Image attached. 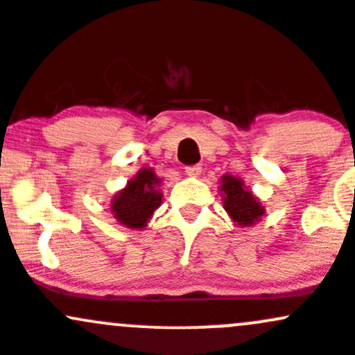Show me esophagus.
Segmentation results:
<instances>
[{
  "label": "esophagus",
  "mask_w": 355,
  "mask_h": 355,
  "mask_svg": "<svg viewBox=\"0 0 355 355\" xmlns=\"http://www.w3.org/2000/svg\"><path fill=\"white\" fill-rule=\"evenodd\" d=\"M200 171H202V166H200V165H190V166H185V173L190 175V177H199Z\"/></svg>",
  "instance_id": "obj_1"
}]
</instances>
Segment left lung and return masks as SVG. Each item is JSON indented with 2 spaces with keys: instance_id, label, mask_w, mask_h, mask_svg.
<instances>
[{
  "instance_id": "1",
  "label": "left lung",
  "mask_w": 355,
  "mask_h": 355,
  "mask_svg": "<svg viewBox=\"0 0 355 355\" xmlns=\"http://www.w3.org/2000/svg\"><path fill=\"white\" fill-rule=\"evenodd\" d=\"M221 184V192L225 193V209L230 212L231 219L240 226L255 225V221H259L263 214V206H260L243 182L231 175H225Z\"/></svg>"
}]
</instances>
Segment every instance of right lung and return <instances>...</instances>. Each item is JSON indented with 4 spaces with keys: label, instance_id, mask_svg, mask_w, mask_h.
Instances as JSON below:
<instances>
[{
    "label": "right lung",
    "instance_id": "right-lung-1",
    "mask_svg": "<svg viewBox=\"0 0 355 355\" xmlns=\"http://www.w3.org/2000/svg\"><path fill=\"white\" fill-rule=\"evenodd\" d=\"M159 182L151 168H143L112 200L114 218L128 227L141 230L146 226L148 219L162 204Z\"/></svg>",
    "mask_w": 355,
    "mask_h": 355
}]
</instances>
